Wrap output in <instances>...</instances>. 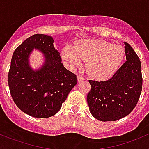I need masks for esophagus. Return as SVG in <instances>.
I'll use <instances>...</instances> for the list:
<instances>
[{
    "instance_id": "esophagus-1",
    "label": "esophagus",
    "mask_w": 149,
    "mask_h": 149,
    "mask_svg": "<svg viewBox=\"0 0 149 149\" xmlns=\"http://www.w3.org/2000/svg\"><path fill=\"white\" fill-rule=\"evenodd\" d=\"M84 80H85V79H84V77H81V76H80V75L77 76V81H78L79 83L82 82V81H84Z\"/></svg>"
}]
</instances>
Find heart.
<instances>
[{"label": "heart", "instance_id": "obj_1", "mask_svg": "<svg viewBox=\"0 0 149 149\" xmlns=\"http://www.w3.org/2000/svg\"><path fill=\"white\" fill-rule=\"evenodd\" d=\"M61 56L72 69L81 66L86 60V70L93 78L104 80L113 75L125 57V50L120 45H112L101 39L79 41L74 46L67 45Z\"/></svg>", "mask_w": 149, "mask_h": 149}]
</instances>
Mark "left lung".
I'll list each match as a JSON object with an SVG mask.
<instances>
[{"label":"left lung","mask_w":149,"mask_h":149,"mask_svg":"<svg viewBox=\"0 0 149 149\" xmlns=\"http://www.w3.org/2000/svg\"><path fill=\"white\" fill-rule=\"evenodd\" d=\"M127 61L106 81H89L87 103L91 114L101 122L116 121L128 115L141 94V63L130 45L125 42Z\"/></svg>","instance_id":"obj_1"}]
</instances>
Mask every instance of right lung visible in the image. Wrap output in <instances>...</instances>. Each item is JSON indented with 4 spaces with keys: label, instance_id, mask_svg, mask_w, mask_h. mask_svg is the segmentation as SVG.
<instances>
[{
    "label": "right lung",
    "instance_id": "right-lung-1",
    "mask_svg": "<svg viewBox=\"0 0 149 149\" xmlns=\"http://www.w3.org/2000/svg\"><path fill=\"white\" fill-rule=\"evenodd\" d=\"M39 51L44 61L39 68L30 65L32 51ZM54 47V39L35 34L15 49L11 60L8 84L18 108L35 118H48L60 110L68 93L77 84V77L61 63Z\"/></svg>",
    "mask_w": 149,
    "mask_h": 149
}]
</instances>
